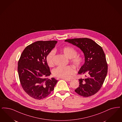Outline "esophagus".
Instances as JSON below:
<instances>
[{
  "instance_id": "obj_1",
  "label": "esophagus",
  "mask_w": 122,
  "mask_h": 122,
  "mask_svg": "<svg viewBox=\"0 0 122 122\" xmlns=\"http://www.w3.org/2000/svg\"><path fill=\"white\" fill-rule=\"evenodd\" d=\"M63 79H64V80L67 81H71V80H72V79H69V78H63Z\"/></svg>"
}]
</instances>
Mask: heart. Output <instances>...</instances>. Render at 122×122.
<instances>
[{
    "label": "heart",
    "mask_w": 122,
    "mask_h": 122,
    "mask_svg": "<svg viewBox=\"0 0 122 122\" xmlns=\"http://www.w3.org/2000/svg\"><path fill=\"white\" fill-rule=\"evenodd\" d=\"M62 51L64 55L69 59H71V61L77 67L81 66L83 63V58L77 55L78 52L76 49L71 47H65L62 49ZM55 54V50H51L46 56V60L48 65L52 67L54 65V56ZM75 72V68L71 66H58L54 68L53 71L54 76L61 78H69Z\"/></svg>",
    "instance_id": "obj_1"
}]
</instances>
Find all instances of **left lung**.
Returning a JSON list of instances; mask_svg holds the SVG:
<instances>
[{
  "label": "left lung",
  "instance_id": "8db88e82",
  "mask_svg": "<svg viewBox=\"0 0 122 122\" xmlns=\"http://www.w3.org/2000/svg\"><path fill=\"white\" fill-rule=\"evenodd\" d=\"M65 42L78 47L84 55L85 62L78 73L85 77L78 79L79 85L75 92L85 97L94 95L102 87L107 74V63L102 48L88 38L66 39Z\"/></svg>",
  "mask_w": 122,
  "mask_h": 122
}]
</instances>
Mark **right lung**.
Listing matches in <instances>:
<instances>
[{"instance_id":"obj_1","label":"right lung","mask_w":122,"mask_h":122,"mask_svg":"<svg viewBox=\"0 0 122 122\" xmlns=\"http://www.w3.org/2000/svg\"><path fill=\"white\" fill-rule=\"evenodd\" d=\"M57 41H39L27 46L21 55L18 72L21 86L29 96L36 99L47 97L58 80L47 77L51 73L46 58Z\"/></svg>"}]
</instances>
